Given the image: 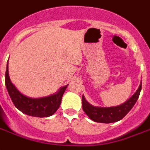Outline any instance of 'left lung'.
Listing matches in <instances>:
<instances>
[{"instance_id": "left-lung-1", "label": "left lung", "mask_w": 150, "mask_h": 150, "mask_svg": "<svg viewBox=\"0 0 150 150\" xmlns=\"http://www.w3.org/2000/svg\"><path fill=\"white\" fill-rule=\"evenodd\" d=\"M142 90L141 81L138 90L131 97L122 104L115 107H96L90 104L82 96V108L90 119L94 122L111 123L119 121L132 109L138 100Z\"/></svg>"}]
</instances>
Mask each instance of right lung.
<instances>
[{"label":"right lung","instance_id":"right-lung-1","mask_svg":"<svg viewBox=\"0 0 150 150\" xmlns=\"http://www.w3.org/2000/svg\"><path fill=\"white\" fill-rule=\"evenodd\" d=\"M5 85L16 108L23 114L39 118L52 115L59 108L62 98L68 84L63 86L53 95L40 98H31L22 94L12 84L8 75V64L5 72Z\"/></svg>","mask_w":150,"mask_h":150}]
</instances>
